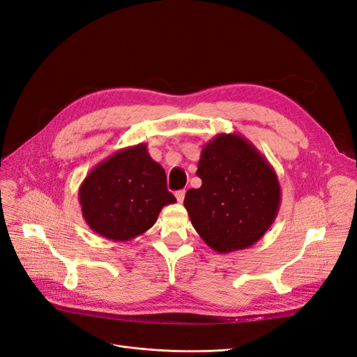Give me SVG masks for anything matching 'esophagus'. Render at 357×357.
I'll return each instance as SVG.
<instances>
[{
    "label": "esophagus",
    "mask_w": 357,
    "mask_h": 357,
    "mask_svg": "<svg viewBox=\"0 0 357 357\" xmlns=\"http://www.w3.org/2000/svg\"><path fill=\"white\" fill-rule=\"evenodd\" d=\"M185 195H186V190L185 189L176 192V198H177L178 202H183V199H185Z\"/></svg>",
    "instance_id": "obj_1"
}]
</instances>
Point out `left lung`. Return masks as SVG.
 I'll list each match as a JSON object with an SVG mask.
<instances>
[{"instance_id":"8db88e82","label":"left lung","mask_w":357,"mask_h":357,"mask_svg":"<svg viewBox=\"0 0 357 357\" xmlns=\"http://www.w3.org/2000/svg\"><path fill=\"white\" fill-rule=\"evenodd\" d=\"M199 189L185 207L193 228L218 253L252 247L274 223L282 189L273 165L240 134H218L201 150Z\"/></svg>"}]
</instances>
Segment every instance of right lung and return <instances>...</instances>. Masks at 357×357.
Segmentation results:
<instances>
[{
  "label": "right lung",
  "mask_w": 357,
  "mask_h": 357,
  "mask_svg": "<svg viewBox=\"0 0 357 357\" xmlns=\"http://www.w3.org/2000/svg\"><path fill=\"white\" fill-rule=\"evenodd\" d=\"M79 202L89 228L119 243L152 228L160 210L176 198L167 189L164 168L142 143L100 162L80 185Z\"/></svg>",
  "instance_id": "1"
}]
</instances>
